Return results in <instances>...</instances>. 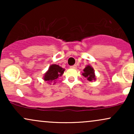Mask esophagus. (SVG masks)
Instances as JSON below:
<instances>
[{
	"label": "esophagus",
	"mask_w": 134,
	"mask_h": 134,
	"mask_svg": "<svg viewBox=\"0 0 134 134\" xmlns=\"http://www.w3.org/2000/svg\"><path fill=\"white\" fill-rule=\"evenodd\" d=\"M70 68H71V69H76L77 68V65H74L70 66Z\"/></svg>",
	"instance_id": "34e87169"
}]
</instances>
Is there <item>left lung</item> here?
I'll return each mask as SVG.
<instances>
[{
    "mask_svg": "<svg viewBox=\"0 0 134 134\" xmlns=\"http://www.w3.org/2000/svg\"><path fill=\"white\" fill-rule=\"evenodd\" d=\"M82 76L86 77L89 81H92L96 79L94 74V70L91 65H87L84 69V72L82 74Z\"/></svg>",
    "mask_w": 134,
    "mask_h": 134,
    "instance_id": "8db88e82",
    "label": "left lung"
}]
</instances>
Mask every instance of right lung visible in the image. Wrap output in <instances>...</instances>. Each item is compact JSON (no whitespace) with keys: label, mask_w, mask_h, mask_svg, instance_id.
Here are the masks:
<instances>
[{"label":"right lung","mask_w":134,"mask_h":134,"mask_svg":"<svg viewBox=\"0 0 134 134\" xmlns=\"http://www.w3.org/2000/svg\"><path fill=\"white\" fill-rule=\"evenodd\" d=\"M64 70L65 69L60 67L58 65H56V64L51 65L48 71L44 74L43 79L48 82H54L59 77H60L64 74Z\"/></svg>","instance_id":"right-lung-1"}]
</instances>
